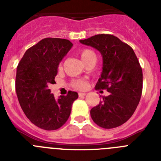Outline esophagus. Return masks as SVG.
<instances>
[{
    "label": "esophagus",
    "instance_id": "34e87169",
    "mask_svg": "<svg viewBox=\"0 0 161 161\" xmlns=\"http://www.w3.org/2000/svg\"><path fill=\"white\" fill-rule=\"evenodd\" d=\"M86 95L85 93H79V97H85Z\"/></svg>",
    "mask_w": 161,
    "mask_h": 161
}]
</instances>
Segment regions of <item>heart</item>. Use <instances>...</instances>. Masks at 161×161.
I'll list each match as a JSON object with an SVG mask.
<instances>
[{"label": "heart", "instance_id": "obj_1", "mask_svg": "<svg viewBox=\"0 0 161 161\" xmlns=\"http://www.w3.org/2000/svg\"><path fill=\"white\" fill-rule=\"evenodd\" d=\"M79 55L81 60L83 61V63L85 64H86L89 62H95L96 61V55H95L94 52L90 49H88V48H84V49H81L79 52ZM58 68L59 69H61L62 68V64L61 63L59 64L58 65ZM87 81L85 80H76L72 82V86L74 88H76L77 89H85V88L87 87Z\"/></svg>", "mask_w": 161, "mask_h": 161}]
</instances>
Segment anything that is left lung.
I'll return each instance as SVG.
<instances>
[{
	"label": "left lung",
	"mask_w": 161,
	"mask_h": 161,
	"mask_svg": "<svg viewBox=\"0 0 161 161\" xmlns=\"http://www.w3.org/2000/svg\"><path fill=\"white\" fill-rule=\"evenodd\" d=\"M80 42L102 54V72L95 89L110 93L91 109V118L102 128L123 125L137 108L143 90V72L136 54L128 44L111 35H97Z\"/></svg>",
	"instance_id": "obj_1"
}]
</instances>
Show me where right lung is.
<instances>
[{
  "mask_svg": "<svg viewBox=\"0 0 161 161\" xmlns=\"http://www.w3.org/2000/svg\"><path fill=\"white\" fill-rule=\"evenodd\" d=\"M72 43L68 39L46 38L24 54L17 68L15 88L22 110L33 124L43 130H57L70 116L76 92L55 99L48 86L55 84L58 65Z\"/></svg>",
  "mask_w": 161,
  "mask_h": 161,
  "instance_id": "add662e5",
  "label": "right lung"
}]
</instances>
